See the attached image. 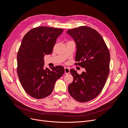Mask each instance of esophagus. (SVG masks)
<instances>
[{
	"label": "esophagus",
	"mask_w": 128,
	"mask_h": 128,
	"mask_svg": "<svg viewBox=\"0 0 128 128\" xmlns=\"http://www.w3.org/2000/svg\"><path fill=\"white\" fill-rule=\"evenodd\" d=\"M64 70H65V74H69L70 73V68H64Z\"/></svg>",
	"instance_id": "esophagus-1"
}]
</instances>
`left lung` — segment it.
Here are the masks:
<instances>
[{"label": "left lung", "instance_id": "8db88e82", "mask_svg": "<svg viewBox=\"0 0 128 128\" xmlns=\"http://www.w3.org/2000/svg\"><path fill=\"white\" fill-rule=\"evenodd\" d=\"M66 34L76 43L74 65L86 70L81 74L70 70L73 81L68 91L76 101L87 102L95 98L105 84L110 73V52L102 37L92 28L81 26L68 30Z\"/></svg>", "mask_w": 128, "mask_h": 128}]
</instances>
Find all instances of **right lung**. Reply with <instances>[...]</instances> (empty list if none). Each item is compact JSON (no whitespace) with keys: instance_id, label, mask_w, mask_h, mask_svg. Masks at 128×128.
I'll return each mask as SVG.
<instances>
[{"instance_id":"right-lung-1","label":"right lung","mask_w":128,"mask_h":128,"mask_svg":"<svg viewBox=\"0 0 128 128\" xmlns=\"http://www.w3.org/2000/svg\"><path fill=\"white\" fill-rule=\"evenodd\" d=\"M63 32L62 28L39 26L23 37L17 55V73L23 88L32 97L42 99L50 95L56 81L65 72L60 65L44 68V55L52 54Z\"/></svg>"}]
</instances>
